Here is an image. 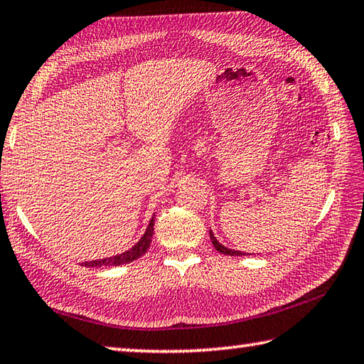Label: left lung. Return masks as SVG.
<instances>
[{
    "label": "left lung",
    "instance_id": "obj_1",
    "mask_svg": "<svg viewBox=\"0 0 364 364\" xmlns=\"http://www.w3.org/2000/svg\"><path fill=\"white\" fill-rule=\"evenodd\" d=\"M210 240H211V243H213V247H215L218 251H220V253H223V255H228V256H247V255H251V253H243V251L230 250V248H228V247L221 245V243L216 240V237L213 235V232H211V230H210Z\"/></svg>",
    "mask_w": 364,
    "mask_h": 364
}]
</instances>
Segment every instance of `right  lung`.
<instances>
[{"instance_id":"right-lung-1","label":"right lung","mask_w":364,"mask_h":364,"mask_svg":"<svg viewBox=\"0 0 364 364\" xmlns=\"http://www.w3.org/2000/svg\"><path fill=\"white\" fill-rule=\"evenodd\" d=\"M154 216L151 218V221L148 224L146 230L140 240H138L134 247L129 248L127 251H124L121 255L116 256H109V257H103V259H94V261H85L82 262V266L85 267H102V266H122V264H129L132 261L138 259V257L143 256L146 253L149 245H151V239H153L154 234Z\"/></svg>"}]
</instances>
